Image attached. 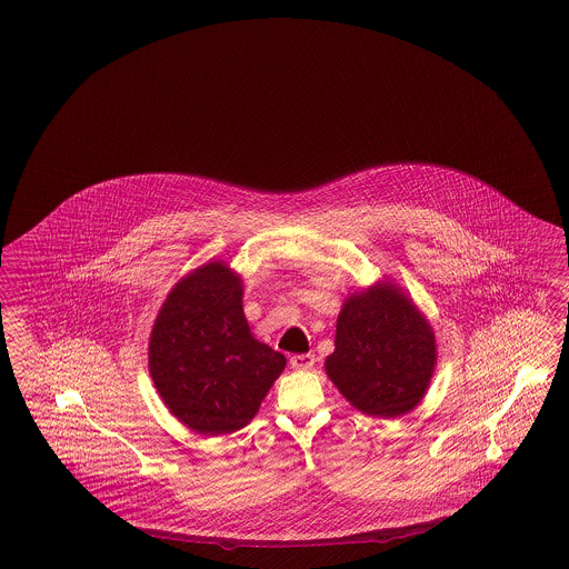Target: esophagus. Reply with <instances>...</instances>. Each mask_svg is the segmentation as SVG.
<instances>
[{"label": "esophagus", "instance_id": "obj_1", "mask_svg": "<svg viewBox=\"0 0 569 569\" xmlns=\"http://www.w3.org/2000/svg\"><path fill=\"white\" fill-rule=\"evenodd\" d=\"M290 365H292V369L307 371L315 365V355H310V352L309 355H293V357H290Z\"/></svg>", "mask_w": 569, "mask_h": 569}]
</instances>
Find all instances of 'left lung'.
<instances>
[{
  "label": "left lung",
  "mask_w": 569,
  "mask_h": 569,
  "mask_svg": "<svg viewBox=\"0 0 569 569\" xmlns=\"http://www.w3.org/2000/svg\"><path fill=\"white\" fill-rule=\"evenodd\" d=\"M433 365L431 326L395 283H376L346 300L326 371L355 409L383 419L413 411Z\"/></svg>",
  "instance_id": "left-lung-1"
}]
</instances>
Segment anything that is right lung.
<instances>
[{
  "mask_svg": "<svg viewBox=\"0 0 569 569\" xmlns=\"http://www.w3.org/2000/svg\"><path fill=\"white\" fill-rule=\"evenodd\" d=\"M241 279L223 260L183 277L150 336V376L162 402L202 436L241 430L259 411L286 357L259 342L241 307Z\"/></svg>",
  "mask_w": 569,
  "mask_h": 569,
  "instance_id": "obj_1",
  "label": "right lung"
}]
</instances>
